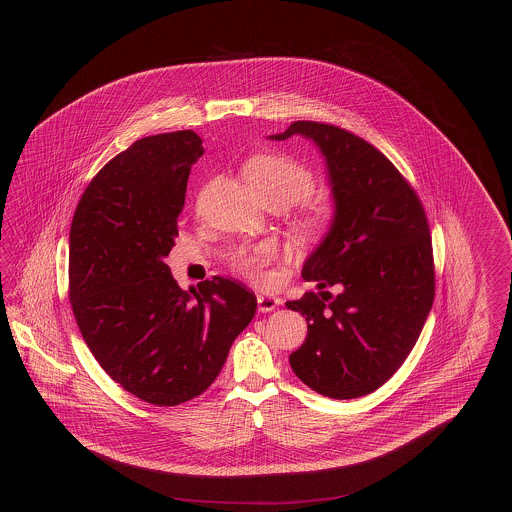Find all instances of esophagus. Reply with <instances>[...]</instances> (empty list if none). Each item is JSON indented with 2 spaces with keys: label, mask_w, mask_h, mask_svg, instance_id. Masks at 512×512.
Instances as JSON below:
<instances>
[{
  "label": "esophagus",
  "mask_w": 512,
  "mask_h": 512,
  "mask_svg": "<svg viewBox=\"0 0 512 512\" xmlns=\"http://www.w3.org/2000/svg\"><path fill=\"white\" fill-rule=\"evenodd\" d=\"M280 305V299L274 295H267V293H257V307L261 313H270Z\"/></svg>",
  "instance_id": "34e87169"
}]
</instances>
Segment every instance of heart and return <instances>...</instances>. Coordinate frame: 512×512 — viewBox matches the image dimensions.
<instances>
[{"mask_svg":"<svg viewBox=\"0 0 512 512\" xmlns=\"http://www.w3.org/2000/svg\"><path fill=\"white\" fill-rule=\"evenodd\" d=\"M244 178L261 201H278L286 209L309 199L317 188L315 174L286 155L253 157L244 167ZM332 222L334 215L328 207L313 205L295 219L293 228L307 240H320L330 232ZM274 257L276 247L272 244L245 245L230 253V265L247 278L263 280Z\"/></svg>","mask_w":512,"mask_h":512,"instance_id":"heart-1","label":"heart"}]
</instances>
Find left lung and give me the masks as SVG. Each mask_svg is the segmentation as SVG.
Segmentation results:
<instances>
[{"instance_id":"1","label":"left lung","mask_w":512,"mask_h":512,"mask_svg":"<svg viewBox=\"0 0 512 512\" xmlns=\"http://www.w3.org/2000/svg\"><path fill=\"white\" fill-rule=\"evenodd\" d=\"M305 136L324 155L334 222L303 265L307 292L286 307L307 320L295 376L332 399L363 397L405 363L430 315L436 278L430 226L390 159L334 124L295 121L270 140ZM334 285L338 294L326 293Z\"/></svg>"}]
</instances>
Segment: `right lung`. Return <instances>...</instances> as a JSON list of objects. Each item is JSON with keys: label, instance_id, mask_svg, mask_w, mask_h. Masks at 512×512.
<instances>
[{"label": "right lung", "instance_id": "1", "mask_svg": "<svg viewBox=\"0 0 512 512\" xmlns=\"http://www.w3.org/2000/svg\"><path fill=\"white\" fill-rule=\"evenodd\" d=\"M203 155L192 130L147 136L88 184L69 234V299L99 366L138 399L174 407L207 390L257 311L215 276L184 292L165 263Z\"/></svg>", "mask_w": 512, "mask_h": 512}]
</instances>
